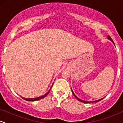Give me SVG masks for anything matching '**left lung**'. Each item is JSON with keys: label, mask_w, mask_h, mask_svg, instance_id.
I'll list each match as a JSON object with an SVG mask.
<instances>
[{"label": "left lung", "mask_w": 123, "mask_h": 123, "mask_svg": "<svg viewBox=\"0 0 123 123\" xmlns=\"http://www.w3.org/2000/svg\"><path fill=\"white\" fill-rule=\"evenodd\" d=\"M108 39H109V40H111V42H112L114 44H115V43H114V42H113V40L112 39H111V38L109 36H108ZM71 90H72V94H73V95H74V97H75V98L77 99V100H78V101H80V102H84V103H86V104H88V103H90V102H92V103H94V102H99V101H101V100L102 99H104V98H101V99H98V100H97V101H90V102H88V101H83V100H81V99H80V98H79L78 97H77V96H76L75 94H74V93L73 92V90H72V89L71 88Z\"/></svg>", "instance_id": "8db88e82"}]
</instances>
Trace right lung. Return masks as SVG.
Returning a JSON list of instances; mask_svg holds the SVG:
<instances>
[{
	"instance_id": "right-lung-1",
	"label": "right lung",
	"mask_w": 123,
	"mask_h": 123,
	"mask_svg": "<svg viewBox=\"0 0 123 123\" xmlns=\"http://www.w3.org/2000/svg\"><path fill=\"white\" fill-rule=\"evenodd\" d=\"M53 85L51 86V88H50V90H49V91H48V92L46 93V94H45L44 95H42V96H40V97H37V98H24V97H22V98H23L24 99L26 100V101H37V100L40 99H42V98H44L45 97H46V96L48 95V94H49V92H50V90H51V89L52 87H53Z\"/></svg>"
}]
</instances>
